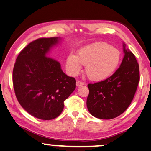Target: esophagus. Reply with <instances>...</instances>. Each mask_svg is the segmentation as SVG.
Masks as SVG:
<instances>
[{
    "label": "esophagus",
    "instance_id": "1",
    "mask_svg": "<svg viewBox=\"0 0 151 151\" xmlns=\"http://www.w3.org/2000/svg\"><path fill=\"white\" fill-rule=\"evenodd\" d=\"M84 85V83L83 81H76V86H83Z\"/></svg>",
    "mask_w": 151,
    "mask_h": 151
}]
</instances>
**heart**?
Here are the masks:
<instances>
[{"instance_id":"1","label":"heart","mask_w":151,"mask_h":151,"mask_svg":"<svg viewBox=\"0 0 151 151\" xmlns=\"http://www.w3.org/2000/svg\"><path fill=\"white\" fill-rule=\"evenodd\" d=\"M121 53L116 48L105 42L87 45L78 51V55L71 53L67 60V67L72 75H77L82 65H86V73L95 81L104 80L111 76L118 67Z\"/></svg>"}]
</instances>
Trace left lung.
I'll return each mask as SVG.
<instances>
[{"mask_svg":"<svg viewBox=\"0 0 151 151\" xmlns=\"http://www.w3.org/2000/svg\"><path fill=\"white\" fill-rule=\"evenodd\" d=\"M120 67L106 80L88 84V109L93 116L110 119L122 114L131 104L137 88L140 75L134 54L125 49Z\"/></svg>","mask_w":151,"mask_h":151,"instance_id":"1","label":"left lung"}]
</instances>
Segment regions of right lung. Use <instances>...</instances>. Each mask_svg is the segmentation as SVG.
<instances>
[{
	"mask_svg": "<svg viewBox=\"0 0 151 151\" xmlns=\"http://www.w3.org/2000/svg\"><path fill=\"white\" fill-rule=\"evenodd\" d=\"M59 37L39 38L19 53L12 73L13 86L22 107L43 120L56 118L64 101L76 88V80L63 72L56 59L47 56Z\"/></svg>",
	"mask_w": 151,
	"mask_h": 151,
	"instance_id": "1",
	"label": "right lung"
}]
</instances>
